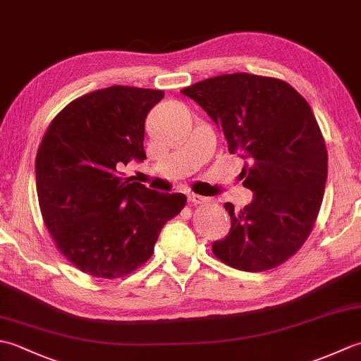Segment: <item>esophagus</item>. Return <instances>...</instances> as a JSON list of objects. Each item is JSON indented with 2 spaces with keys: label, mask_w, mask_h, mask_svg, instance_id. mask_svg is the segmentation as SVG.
<instances>
[{
  "label": "esophagus",
  "mask_w": 361,
  "mask_h": 361,
  "mask_svg": "<svg viewBox=\"0 0 361 361\" xmlns=\"http://www.w3.org/2000/svg\"><path fill=\"white\" fill-rule=\"evenodd\" d=\"M188 200L192 204H200V203L206 202V198L202 195H197V194H188Z\"/></svg>",
  "instance_id": "esophagus-1"
}]
</instances>
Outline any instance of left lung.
<instances>
[{
  "label": "left lung",
  "instance_id": "1",
  "mask_svg": "<svg viewBox=\"0 0 361 361\" xmlns=\"http://www.w3.org/2000/svg\"><path fill=\"white\" fill-rule=\"evenodd\" d=\"M194 99L245 159L243 186L252 200L225 203L231 229L212 243L221 262L264 271L286 262L307 239L323 202L326 144L307 101L287 82L235 73L190 85Z\"/></svg>",
  "mask_w": 361,
  "mask_h": 361
}]
</instances>
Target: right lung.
I'll return each mask as SVG.
<instances>
[{
    "label": "right lung",
    "mask_w": 361,
    "mask_h": 361,
    "mask_svg": "<svg viewBox=\"0 0 361 361\" xmlns=\"http://www.w3.org/2000/svg\"><path fill=\"white\" fill-rule=\"evenodd\" d=\"M159 90L114 85L75 99L46 130L35 159L40 211L60 252L93 278L114 279L150 259L186 195L157 192L121 169L144 161V122Z\"/></svg>",
    "instance_id": "obj_1"
}]
</instances>
